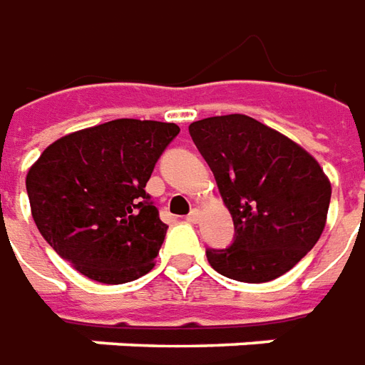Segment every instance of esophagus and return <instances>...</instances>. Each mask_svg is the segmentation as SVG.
Segmentation results:
<instances>
[{
    "label": "esophagus",
    "instance_id": "obj_1",
    "mask_svg": "<svg viewBox=\"0 0 365 365\" xmlns=\"http://www.w3.org/2000/svg\"><path fill=\"white\" fill-rule=\"evenodd\" d=\"M200 216H202V212L198 210V208H192L190 214L187 216V220L190 222V224H196V222H200Z\"/></svg>",
    "mask_w": 365,
    "mask_h": 365
}]
</instances>
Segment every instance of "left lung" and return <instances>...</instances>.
I'll use <instances>...</instances> for the list:
<instances>
[{"label": "left lung", "mask_w": 365, "mask_h": 365, "mask_svg": "<svg viewBox=\"0 0 365 365\" xmlns=\"http://www.w3.org/2000/svg\"><path fill=\"white\" fill-rule=\"evenodd\" d=\"M188 131L236 230L230 247L206 250L208 263L242 283H267L293 269L327 224L332 188L319 161L244 113L192 121Z\"/></svg>", "instance_id": "8db88e82"}]
</instances>
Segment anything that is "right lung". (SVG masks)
I'll return each mask as SVG.
<instances>
[{
  "mask_svg": "<svg viewBox=\"0 0 365 365\" xmlns=\"http://www.w3.org/2000/svg\"><path fill=\"white\" fill-rule=\"evenodd\" d=\"M177 123L113 120L56 139L27 173L41 236L82 275L106 285L155 267L167 224L145 185Z\"/></svg>",
  "mask_w": 365,
  "mask_h": 365,
  "instance_id": "1",
  "label": "right lung"
}]
</instances>
